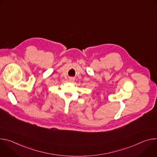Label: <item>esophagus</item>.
<instances>
[{
  "instance_id": "1",
  "label": "esophagus",
  "mask_w": 157,
  "mask_h": 157,
  "mask_svg": "<svg viewBox=\"0 0 157 157\" xmlns=\"http://www.w3.org/2000/svg\"><path fill=\"white\" fill-rule=\"evenodd\" d=\"M74 80H75V79H74L73 78H70V81H71V82L74 81Z\"/></svg>"
}]
</instances>
